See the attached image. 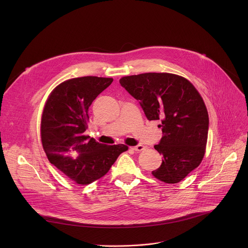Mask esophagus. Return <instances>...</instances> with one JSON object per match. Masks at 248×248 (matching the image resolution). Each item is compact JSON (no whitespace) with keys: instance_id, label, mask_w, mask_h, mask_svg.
<instances>
[{"instance_id":"esophagus-1","label":"esophagus","mask_w":248,"mask_h":248,"mask_svg":"<svg viewBox=\"0 0 248 248\" xmlns=\"http://www.w3.org/2000/svg\"><path fill=\"white\" fill-rule=\"evenodd\" d=\"M132 149H133V150H135V151L140 152V151H142V150H144V149H145V146H144V145H142V144H138V145L134 146Z\"/></svg>"}]
</instances>
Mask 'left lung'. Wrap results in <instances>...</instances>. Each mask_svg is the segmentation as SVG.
Returning a JSON list of instances; mask_svg holds the SVG:
<instances>
[{
  "label": "left lung",
  "instance_id": "1",
  "mask_svg": "<svg viewBox=\"0 0 248 248\" xmlns=\"http://www.w3.org/2000/svg\"><path fill=\"white\" fill-rule=\"evenodd\" d=\"M120 83L149 121L161 122L163 136L154 148L163 160L152 174L166 184L180 183L205 154L209 117L202 97L187 79L167 73L124 77Z\"/></svg>",
  "mask_w": 248,
  "mask_h": 248
}]
</instances>
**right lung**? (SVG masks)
I'll return each mask as SVG.
<instances>
[{
	"mask_svg": "<svg viewBox=\"0 0 248 248\" xmlns=\"http://www.w3.org/2000/svg\"><path fill=\"white\" fill-rule=\"evenodd\" d=\"M112 82L98 77L68 79L52 91L43 110L41 140L50 163L81 186L102 178L128 148L102 144L85 135L90 105Z\"/></svg>",
	"mask_w": 248,
	"mask_h": 248,
	"instance_id": "1",
	"label": "right lung"
}]
</instances>
